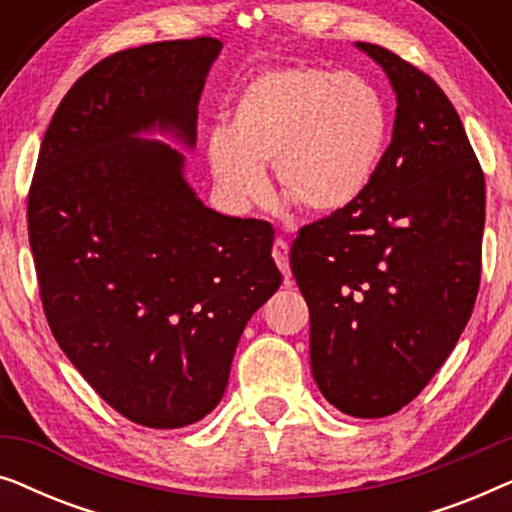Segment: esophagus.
<instances>
[{"label": "esophagus", "instance_id": "esophagus-1", "mask_svg": "<svg viewBox=\"0 0 512 512\" xmlns=\"http://www.w3.org/2000/svg\"><path fill=\"white\" fill-rule=\"evenodd\" d=\"M272 256H275V263L279 265V270L284 272L286 284L291 282V268H289V244L284 240H275L272 244Z\"/></svg>", "mask_w": 512, "mask_h": 512}]
</instances>
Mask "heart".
<instances>
[{
    "mask_svg": "<svg viewBox=\"0 0 512 512\" xmlns=\"http://www.w3.org/2000/svg\"><path fill=\"white\" fill-rule=\"evenodd\" d=\"M391 114L375 83L314 65L256 74L237 93L228 130L207 137L209 170L235 207L268 193L272 165L279 193L312 214L356 205L382 170Z\"/></svg>",
    "mask_w": 512,
    "mask_h": 512,
    "instance_id": "1",
    "label": "heart"
}]
</instances>
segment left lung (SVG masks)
Listing matches in <instances>:
<instances>
[{
	"mask_svg": "<svg viewBox=\"0 0 512 512\" xmlns=\"http://www.w3.org/2000/svg\"><path fill=\"white\" fill-rule=\"evenodd\" d=\"M396 93L375 184L300 228L291 270L310 307L314 382L340 412L394 415L457 345L480 286L485 174L452 102L396 53L356 41Z\"/></svg>",
	"mask_w": 512,
	"mask_h": 512,
	"instance_id": "8db88e82",
	"label": "left lung"
}]
</instances>
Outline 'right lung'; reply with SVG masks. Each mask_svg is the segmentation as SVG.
<instances>
[{"label": "right lung", "mask_w": 512, "mask_h": 512, "mask_svg": "<svg viewBox=\"0 0 512 512\" xmlns=\"http://www.w3.org/2000/svg\"><path fill=\"white\" fill-rule=\"evenodd\" d=\"M212 37L114 53L69 88L41 142L27 226L62 352L130 422L179 429L226 391L237 342L282 284L268 221L209 209L184 177Z\"/></svg>", "instance_id": "right-lung-1"}]
</instances>
